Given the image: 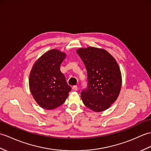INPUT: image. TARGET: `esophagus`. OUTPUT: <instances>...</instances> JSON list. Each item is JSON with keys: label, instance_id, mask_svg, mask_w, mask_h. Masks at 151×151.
Returning <instances> with one entry per match:
<instances>
[{"label": "esophagus", "instance_id": "34e87169", "mask_svg": "<svg viewBox=\"0 0 151 151\" xmlns=\"http://www.w3.org/2000/svg\"><path fill=\"white\" fill-rule=\"evenodd\" d=\"M73 91H77L78 90V87H77L76 86H73Z\"/></svg>", "mask_w": 151, "mask_h": 151}]
</instances>
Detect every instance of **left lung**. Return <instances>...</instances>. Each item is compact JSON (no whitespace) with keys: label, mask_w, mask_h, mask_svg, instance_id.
Instances as JSON below:
<instances>
[{"label":"left lung","mask_w":151,"mask_h":151,"mask_svg":"<svg viewBox=\"0 0 151 151\" xmlns=\"http://www.w3.org/2000/svg\"><path fill=\"white\" fill-rule=\"evenodd\" d=\"M76 52L87 73V87L81 93L84 105L94 112L106 110L120 92L122 75L118 63L104 49L80 48Z\"/></svg>","instance_id":"obj_1"}]
</instances>
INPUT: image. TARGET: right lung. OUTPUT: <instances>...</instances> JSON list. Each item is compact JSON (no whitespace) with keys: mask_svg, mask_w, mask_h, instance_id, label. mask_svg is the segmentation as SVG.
<instances>
[{"mask_svg":"<svg viewBox=\"0 0 151 151\" xmlns=\"http://www.w3.org/2000/svg\"><path fill=\"white\" fill-rule=\"evenodd\" d=\"M65 57L64 52L58 50L48 51L37 60L31 71V93L37 103L45 109L60 106L71 90L60 69Z\"/></svg>","mask_w":151,"mask_h":151,"instance_id":"right-lung-1","label":"right lung"}]
</instances>
